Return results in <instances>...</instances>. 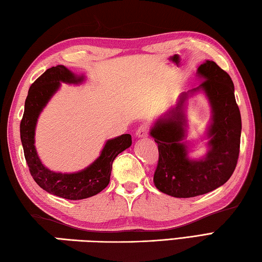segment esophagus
I'll return each instance as SVG.
<instances>
[{"instance_id": "obj_1", "label": "esophagus", "mask_w": 262, "mask_h": 262, "mask_svg": "<svg viewBox=\"0 0 262 262\" xmlns=\"http://www.w3.org/2000/svg\"><path fill=\"white\" fill-rule=\"evenodd\" d=\"M136 136L137 137H145L149 135V127L146 125H141L139 128L136 129Z\"/></svg>"}]
</instances>
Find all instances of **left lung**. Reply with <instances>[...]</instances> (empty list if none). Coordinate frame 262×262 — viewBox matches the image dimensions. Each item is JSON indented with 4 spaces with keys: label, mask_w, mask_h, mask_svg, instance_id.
Returning <instances> with one entry per match:
<instances>
[{
    "label": "left lung",
    "mask_w": 262,
    "mask_h": 262,
    "mask_svg": "<svg viewBox=\"0 0 262 262\" xmlns=\"http://www.w3.org/2000/svg\"><path fill=\"white\" fill-rule=\"evenodd\" d=\"M204 81L203 89L212 106V123L208 129L211 137L206 157L190 160L185 135L183 104L188 94H182L175 108L167 118L159 119L151 129V136L158 144L159 158L154 181L161 192L177 198H190L213 191L225 184L234 173L239 156L242 119L235 99V88L230 75L212 60L198 68Z\"/></svg>",
    "instance_id": "obj_1"
}]
</instances>
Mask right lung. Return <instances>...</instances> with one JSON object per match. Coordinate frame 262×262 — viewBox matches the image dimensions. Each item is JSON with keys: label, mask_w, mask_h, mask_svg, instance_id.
<instances>
[{"label": "right lung", "mask_w": 262, "mask_h": 262, "mask_svg": "<svg viewBox=\"0 0 262 262\" xmlns=\"http://www.w3.org/2000/svg\"><path fill=\"white\" fill-rule=\"evenodd\" d=\"M82 80L83 77H75L63 65L47 70L30 87L25 101V111L20 121L21 144L32 178L47 192L70 201L89 198L105 189L110 182L113 160L120 152L132 145L129 134L108 140L101 156L89 167L78 173H55L42 165L34 146L37 117L59 88L60 82L79 83Z\"/></svg>", "instance_id": "1"}]
</instances>
